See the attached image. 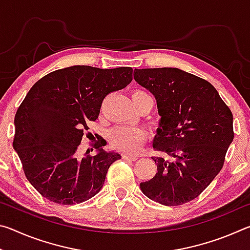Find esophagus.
<instances>
[{
    "instance_id": "esophagus-1",
    "label": "esophagus",
    "mask_w": 250,
    "mask_h": 250,
    "mask_svg": "<svg viewBox=\"0 0 250 250\" xmlns=\"http://www.w3.org/2000/svg\"><path fill=\"white\" fill-rule=\"evenodd\" d=\"M124 159L125 160H128V161H137L139 158H138V156H135V155L125 154V155H124Z\"/></svg>"
}]
</instances>
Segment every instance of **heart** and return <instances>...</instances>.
Returning <instances> with one entry per match:
<instances>
[{
    "instance_id": "1",
    "label": "heart",
    "mask_w": 250,
    "mask_h": 250,
    "mask_svg": "<svg viewBox=\"0 0 250 250\" xmlns=\"http://www.w3.org/2000/svg\"><path fill=\"white\" fill-rule=\"evenodd\" d=\"M142 95L147 94L142 90H135L132 94L133 97ZM108 138L115 149L126 153H137L146 141V133L141 128L118 125L110 131Z\"/></svg>"
}]
</instances>
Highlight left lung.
<instances>
[{"label":"left lung","mask_w":250,"mask_h":250,"mask_svg":"<svg viewBox=\"0 0 250 250\" xmlns=\"http://www.w3.org/2000/svg\"><path fill=\"white\" fill-rule=\"evenodd\" d=\"M134 80L152 92L160 115L153 147L156 174L140 183L142 193L166 206L197 197L222 170L234 139L232 113L207 80L186 71L134 69Z\"/></svg>","instance_id":"obj_1"}]
</instances>
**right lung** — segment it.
I'll return each mask as SVG.
<instances>
[{"label": "right lung", "instance_id": "obj_1", "mask_svg": "<svg viewBox=\"0 0 250 250\" xmlns=\"http://www.w3.org/2000/svg\"><path fill=\"white\" fill-rule=\"evenodd\" d=\"M131 82V67L70 66L34 83L16 111L13 147L41 195L73 205L100 191L109 167L121 155L104 151V140L95 145L94 156L79 160L76 152L87 124L98 118L104 97Z\"/></svg>", "mask_w": 250, "mask_h": 250}]
</instances>
